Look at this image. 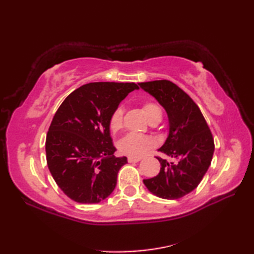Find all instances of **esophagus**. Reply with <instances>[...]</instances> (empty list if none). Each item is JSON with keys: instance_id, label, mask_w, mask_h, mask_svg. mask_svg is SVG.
Segmentation results:
<instances>
[{"instance_id": "34e87169", "label": "esophagus", "mask_w": 254, "mask_h": 254, "mask_svg": "<svg viewBox=\"0 0 254 254\" xmlns=\"http://www.w3.org/2000/svg\"><path fill=\"white\" fill-rule=\"evenodd\" d=\"M142 159V157H127L128 163H137Z\"/></svg>"}]
</instances>
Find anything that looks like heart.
<instances>
[{
  "label": "heart",
  "instance_id": "heart-1",
  "mask_svg": "<svg viewBox=\"0 0 254 254\" xmlns=\"http://www.w3.org/2000/svg\"><path fill=\"white\" fill-rule=\"evenodd\" d=\"M144 115L146 116L148 121L155 117L160 116L161 112L159 108L153 102H145L142 107ZM123 127V109L121 107L116 108L111 113L109 119V127L111 132L117 133ZM155 142L153 138L144 135H136V134H127L121 138L118 143V148L120 153L131 156V157H139L146 154L150 148H153Z\"/></svg>",
  "mask_w": 254,
  "mask_h": 254
}]
</instances>
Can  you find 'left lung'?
<instances>
[{
    "label": "left lung",
    "mask_w": 254,
    "mask_h": 254,
    "mask_svg": "<svg viewBox=\"0 0 254 254\" xmlns=\"http://www.w3.org/2000/svg\"><path fill=\"white\" fill-rule=\"evenodd\" d=\"M164 107L169 120V134L158 150L174 159L157 157L159 174L144 179L154 195L177 199L192 192L206 174L214 154V139L197 105L170 80L139 83Z\"/></svg>",
    "instance_id": "obj_1"
}]
</instances>
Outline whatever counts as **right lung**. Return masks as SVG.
I'll list each match as a JSON object with an SVG mask.
<instances>
[{
    "mask_svg": "<svg viewBox=\"0 0 254 254\" xmlns=\"http://www.w3.org/2000/svg\"><path fill=\"white\" fill-rule=\"evenodd\" d=\"M138 86L99 82L69 94L52 119L46 139L47 164L64 194L82 204L99 203L117 186L118 172L127 163L116 157L109 119Z\"/></svg>",
    "mask_w": 254,
    "mask_h": 254,
    "instance_id": "right-lung-1",
    "label": "right lung"
}]
</instances>
